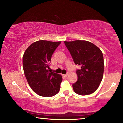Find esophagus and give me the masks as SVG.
Returning <instances> with one entry per match:
<instances>
[{
	"instance_id": "1",
	"label": "esophagus",
	"mask_w": 123,
	"mask_h": 123,
	"mask_svg": "<svg viewBox=\"0 0 123 123\" xmlns=\"http://www.w3.org/2000/svg\"><path fill=\"white\" fill-rule=\"evenodd\" d=\"M68 74H68V73H67V74H64L63 75H64V77H67V76H68Z\"/></svg>"
}]
</instances>
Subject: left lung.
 <instances>
[{"label": "left lung", "mask_w": 123, "mask_h": 123, "mask_svg": "<svg viewBox=\"0 0 123 123\" xmlns=\"http://www.w3.org/2000/svg\"><path fill=\"white\" fill-rule=\"evenodd\" d=\"M75 64L80 67L77 70L78 80L73 85L75 93L88 95L98 88L104 70L102 53L98 47L85 40L64 41Z\"/></svg>", "instance_id": "1"}]
</instances>
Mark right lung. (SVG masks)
<instances>
[{
  "label": "right lung",
  "instance_id": "1",
  "mask_svg": "<svg viewBox=\"0 0 123 123\" xmlns=\"http://www.w3.org/2000/svg\"><path fill=\"white\" fill-rule=\"evenodd\" d=\"M61 41L39 40L33 43L23 55V68L28 85L43 97L53 96L59 92L62 76L49 72V63Z\"/></svg>",
  "mask_w": 123,
  "mask_h": 123
}]
</instances>
